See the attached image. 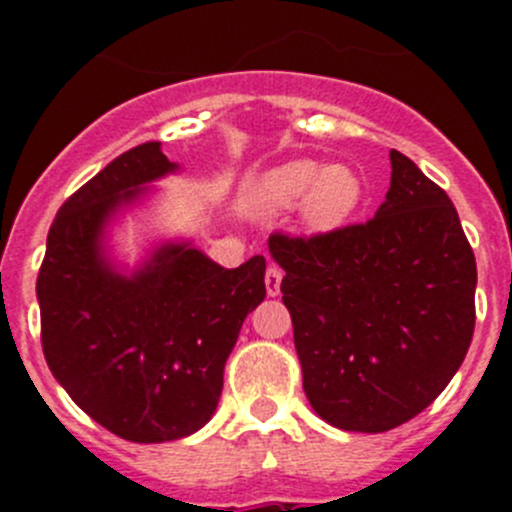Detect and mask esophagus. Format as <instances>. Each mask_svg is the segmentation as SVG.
<instances>
[{"label":"esophagus","mask_w":512,"mask_h":512,"mask_svg":"<svg viewBox=\"0 0 512 512\" xmlns=\"http://www.w3.org/2000/svg\"><path fill=\"white\" fill-rule=\"evenodd\" d=\"M282 275H285V272H282L277 265L267 267V272H265V287H267V294H270V297H277V294H280Z\"/></svg>","instance_id":"obj_1"}]
</instances>
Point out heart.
Returning <instances> with one entry per match:
<instances>
[{"instance_id":"1","label":"heart","mask_w":512,"mask_h":512,"mask_svg":"<svg viewBox=\"0 0 512 512\" xmlns=\"http://www.w3.org/2000/svg\"><path fill=\"white\" fill-rule=\"evenodd\" d=\"M255 200L270 213L299 205L304 223L329 232L354 218L364 200V183L349 165L324 168L317 160H289L257 180Z\"/></svg>"}]
</instances>
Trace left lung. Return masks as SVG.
<instances>
[{"label": "left lung", "mask_w": 512, "mask_h": 512, "mask_svg": "<svg viewBox=\"0 0 512 512\" xmlns=\"http://www.w3.org/2000/svg\"><path fill=\"white\" fill-rule=\"evenodd\" d=\"M282 302L304 394L344 431L381 433L421 414L466 359L476 255L446 190L391 151V188L366 223L275 230Z\"/></svg>", "instance_id": "obj_1"}]
</instances>
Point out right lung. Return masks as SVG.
<instances>
[{
	"label": "right lung",
	"mask_w": 512,
	"mask_h": 512,
	"mask_svg": "<svg viewBox=\"0 0 512 512\" xmlns=\"http://www.w3.org/2000/svg\"><path fill=\"white\" fill-rule=\"evenodd\" d=\"M175 165L160 143L108 163L56 213L36 277L51 374L96 423L133 443L190 436L210 421L247 314L265 299V257L223 270L185 245L136 277L98 255L108 213Z\"/></svg>",
	"instance_id": "right-lung-1"
}]
</instances>
